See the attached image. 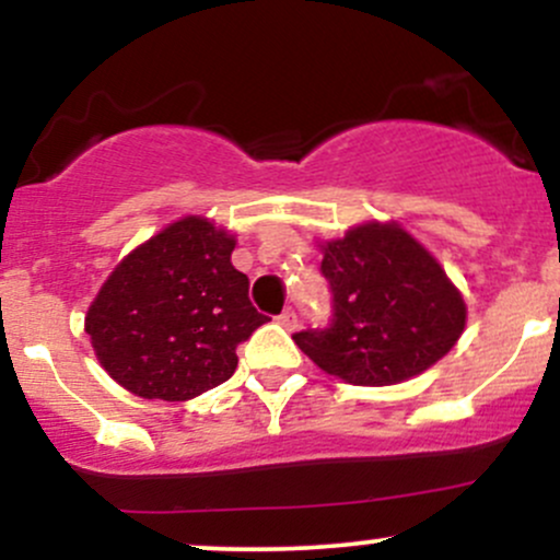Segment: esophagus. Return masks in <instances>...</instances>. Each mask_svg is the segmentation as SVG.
Returning a JSON list of instances; mask_svg holds the SVG:
<instances>
[{
  "label": "esophagus",
  "instance_id": "34e87169",
  "mask_svg": "<svg viewBox=\"0 0 560 560\" xmlns=\"http://www.w3.org/2000/svg\"><path fill=\"white\" fill-rule=\"evenodd\" d=\"M279 324L284 326V329H289V331L298 329V313H294L292 307H287V311L279 316Z\"/></svg>",
  "mask_w": 560,
  "mask_h": 560
}]
</instances>
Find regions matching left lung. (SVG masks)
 <instances>
[{
    "label": "left lung",
    "mask_w": 560,
    "mask_h": 560,
    "mask_svg": "<svg viewBox=\"0 0 560 560\" xmlns=\"http://www.w3.org/2000/svg\"><path fill=\"white\" fill-rule=\"evenodd\" d=\"M318 249L331 326L292 339L320 371L355 387H389L432 369L460 339L464 294L400 223H358Z\"/></svg>",
    "instance_id": "obj_1"
}]
</instances>
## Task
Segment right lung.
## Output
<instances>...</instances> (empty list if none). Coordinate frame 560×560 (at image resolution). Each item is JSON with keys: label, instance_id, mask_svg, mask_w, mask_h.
<instances>
[{"label": "right lung", "instance_id": "right-lung-1", "mask_svg": "<svg viewBox=\"0 0 560 560\" xmlns=\"http://www.w3.org/2000/svg\"><path fill=\"white\" fill-rule=\"evenodd\" d=\"M234 247L236 236L210 218L184 215L115 266L83 329L120 387L184 402L231 378L236 345L268 320L231 266Z\"/></svg>", "mask_w": 560, "mask_h": 560}]
</instances>
